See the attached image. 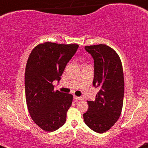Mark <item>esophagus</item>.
Masks as SVG:
<instances>
[{
  "instance_id": "obj_1",
  "label": "esophagus",
  "mask_w": 148,
  "mask_h": 148,
  "mask_svg": "<svg viewBox=\"0 0 148 148\" xmlns=\"http://www.w3.org/2000/svg\"><path fill=\"white\" fill-rule=\"evenodd\" d=\"M74 98L75 99V100H84V98H83L82 97H78V96H76V95H74Z\"/></svg>"
}]
</instances>
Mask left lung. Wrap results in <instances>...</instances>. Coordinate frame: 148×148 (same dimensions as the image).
Instances as JSON below:
<instances>
[{
	"label": "left lung",
	"instance_id": "left-lung-1",
	"mask_svg": "<svg viewBox=\"0 0 148 148\" xmlns=\"http://www.w3.org/2000/svg\"><path fill=\"white\" fill-rule=\"evenodd\" d=\"M94 60L92 85L100 88L94 101H87L85 124L95 132H106L119 119L123 107L124 79L122 64L114 50L105 44L85 46Z\"/></svg>",
	"mask_w": 148,
	"mask_h": 148
}]
</instances>
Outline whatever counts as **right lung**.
<instances>
[{"instance_id": "add662e5", "label": "right lung", "mask_w": 148, "mask_h": 148, "mask_svg": "<svg viewBox=\"0 0 148 148\" xmlns=\"http://www.w3.org/2000/svg\"><path fill=\"white\" fill-rule=\"evenodd\" d=\"M79 48L76 43L59 44L45 42L29 55L25 69V95L33 121L48 132L64 125L73 95L54 90L53 82L60 80L67 62Z\"/></svg>"}]
</instances>
